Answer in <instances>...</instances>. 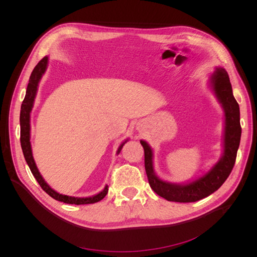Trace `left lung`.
Returning a JSON list of instances; mask_svg holds the SVG:
<instances>
[{
	"label": "left lung",
	"instance_id": "left-lung-1",
	"mask_svg": "<svg viewBox=\"0 0 257 257\" xmlns=\"http://www.w3.org/2000/svg\"><path fill=\"white\" fill-rule=\"evenodd\" d=\"M210 83L225 112L224 152L222 159L206 175L186 184L169 183L161 180L153 170V151L151 147L146 142L141 141L145 150L146 174L151 189L159 196L169 201L193 203L209 196L220 189L235 165L241 137L239 105L232 95L228 74L223 67L215 68L210 78Z\"/></svg>",
	"mask_w": 257,
	"mask_h": 257
}]
</instances>
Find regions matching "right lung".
<instances>
[{"label":"right lung","mask_w":257,"mask_h":257,"mask_svg":"<svg viewBox=\"0 0 257 257\" xmlns=\"http://www.w3.org/2000/svg\"><path fill=\"white\" fill-rule=\"evenodd\" d=\"M48 64V57L43 58L40 62H38L37 65L34 67L32 74L30 76V80L28 83V88L26 92V97L23 99L22 105H21V110H20V143H21V148H22V152L23 155H25V159L28 163V165L32 172L34 178L37 180L38 184L42 186V189L48 194L49 196L54 198L56 200L59 201H63L65 204H72V205H87V204H94L97 203V201L102 200L106 194L108 193V186L106 185L105 189L96 194L94 196L91 197H85V198H80V197H73V196H67V195H62V194H59L54 190H52L50 186L46 183V181L43 179L42 175L38 172V169L36 167V164L33 159L32 155V148H31V143H30V113L31 110L33 108L34 104V98L37 92V87H38V82H40L42 76L46 72V68H47ZM127 141L121 144L118 149V153H120L123 145L125 144Z\"/></svg>","instance_id":"1"}]
</instances>
